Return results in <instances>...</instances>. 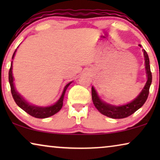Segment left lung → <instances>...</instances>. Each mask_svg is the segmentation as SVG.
<instances>
[{
  "instance_id": "8db88e82",
  "label": "left lung",
  "mask_w": 160,
  "mask_h": 160,
  "mask_svg": "<svg viewBox=\"0 0 160 160\" xmlns=\"http://www.w3.org/2000/svg\"><path fill=\"white\" fill-rule=\"evenodd\" d=\"M143 54L144 58H145L146 70L148 76V80L141 92L130 103L120 106H114L107 104L106 102H102V100H100L95 89H94L93 87H92V102L95 105V108L102 114L108 117L112 118V119H123V118H126L129 116L132 115V113H134L137 110H138L145 103L148 98V93H149V88L151 84H152V76L150 69L149 58H148L147 52L145 50H143Z\"/></svg>"
}]
</instances>
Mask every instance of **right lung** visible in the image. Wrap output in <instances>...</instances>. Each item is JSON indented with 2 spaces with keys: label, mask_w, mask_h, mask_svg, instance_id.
Listing matches in <instances>:
<instances>
[{
  "label": "right lung",
  "mask_w": 160,
  "mask_h": 160,
  "mask_svg": "<svg viewBox=\"0 0 160 160\" xmlns=\"http://www.w3.org/2000/svg\"><path fill=\"white\" fill-rule=\"evenodd\" d=\"M16 50H15L14 54H13L12 59L14 58ZM8 81H9L11 92H12V97L14 98V101L17 103V106L20 107L22 110L25 111L26 113H28V114H30V116H32V117H33L38 118V119H43V118H47L49 117H51V116L55 114L56 113H58V111L62 108V105H63V98H64L65 91H66L68 87L70 84L71 83V82L68 83V84L65 87L62 95H61L60 98L59 99L58 101L55 104L53 105V106H48V107H38V106H31V105H29V103H28V102L23 99V98L21 97V95L17 92L16 89H14V83H13V82H14V78H13V76H12V64H11L9 71H8Z\"/></svg>",
  "instance_id": "1"
}]
</instances>
